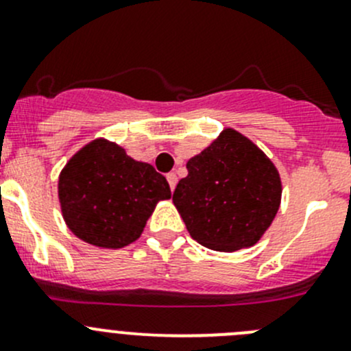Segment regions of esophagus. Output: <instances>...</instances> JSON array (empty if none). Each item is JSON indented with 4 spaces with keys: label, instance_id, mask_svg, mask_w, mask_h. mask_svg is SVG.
<instances>
[{
    "label": "esophagus",
    "instance_id": "obj_1",
    "mask_svg": "<svg viewBox=\"0 0 351 351\" xmlns=\"http://www.w3.org/2000/svg\"><path fill=\"white\" fill-rule=\"evenodd\" d=\"M166 180H168V183H169V189L175 190V186H176V175H175V173H168V175H166Z\"/></svg>",
    "mask_w": 351,
    "mask_h": 351
}]
</instances>
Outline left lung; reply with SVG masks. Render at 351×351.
<instances>
[{"label":"left lung","instance_id":"1","mask_svg":"<svg viewBox=\"0 0 351 351\" xmlns=\"http://www.w3.org/2000/svg\"><path fill=\"white\" fill-rule=\"evenodd\" d=\"M173 193L190 236L215 251L253 246L280 205L277 168L250 139L228 129L186 162Z\"/></svg>","mask_w":351,"mask_h":351}]
</instances>
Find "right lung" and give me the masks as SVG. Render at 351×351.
Masks as SVG:
<instances>
[{"label": "right lung", "mask_w": 351, "mask_h": 351, "mask_svg": "<svg viewBox=\"0 0 351 351\" xmlns=\"http://www.w3.org/2000/svg\"><path fill=\"white\" fill-rule=\"evenodd\" d=\"M169 197L161 173L101 139L74 154L59 178L66 224L77 238L101 247L136 241L156 204Z\"/></svg>", "instance_id": "1"}]
</instances>
